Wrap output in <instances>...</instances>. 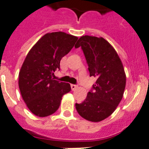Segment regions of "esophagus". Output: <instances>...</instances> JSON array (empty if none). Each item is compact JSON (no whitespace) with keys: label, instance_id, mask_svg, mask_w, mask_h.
<instances>
[{"label":"esophagus","instance_id":"34e87169","mask_svg":"<svg viewBox=\"0 0 149 149\" xmlns=\"http://www.w3.org/2000/svg\"><path fill=\"white\" fill-rule=\"evenodd\" d=\"M78 87L77 85H75V84H71V89H72V91H75V90H77V88Z\"/></svg>","mask_w":149,"mask_h":149}]
</instances>
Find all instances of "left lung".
<instances>
[{
	"instance_id": "8db88e82",
	"label": "left lung",
	"mask_w": 149,
	"mask_h": 149,
	"mask_svg": "<svg viewBox=\"0 0 149 149\" xmlns=\"http://www.w3.org/2000/svg\"><path fill=\"white\" fill-rule=\"evenodd\" d=\"M81 47L91 77L97 78L92 90L76 109L82 118L99 122L108 118L120 102L126 85L123 64L112 45L103 38L82 36L75 48Z\"/></svg>"
}]
</instances>
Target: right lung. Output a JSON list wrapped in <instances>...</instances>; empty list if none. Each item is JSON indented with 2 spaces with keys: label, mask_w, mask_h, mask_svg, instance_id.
<instances>
[{
  "label": "right lung",
  "mask_w": 149,
  "mask_h": 149,
  "mask_svg": "<svg viewBox=\"0 0 149 149\" xmlns=\"http://www.w3.org/2000/svg\"><path fill=\"white\" fill-rule=\"evenodd\" d=\"M78 38L62 31L45 34L31 48L19 72L18 86L28 108L38 117H47L59 107L70 84L54 79L60 60Z\"/></svg>",
  "instance_id": "1"
}]
</instances>
